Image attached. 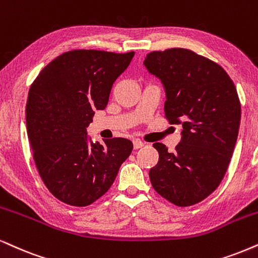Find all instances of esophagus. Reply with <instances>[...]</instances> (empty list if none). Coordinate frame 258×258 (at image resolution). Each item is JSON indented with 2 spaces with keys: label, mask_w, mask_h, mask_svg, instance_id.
<instances>
[{
  "label": "esophagus",
  "mask_w": 258,
  "mask_h": 258,
  "mask_svg": "<svg viewBox=\"0 0 258 258\" xmlns=\"http://www.w3.org/2000/svg\"><path fill=\"white\" fill-rule=\"evenodd\" d=\"M143 146H144V143H143L142 140H139V139L133 140V148L135 149H140V148H143Z\"/></svg>",
  "instance_id": "34e87169"
}]
</instances>
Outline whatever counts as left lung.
<instances>
[{
    "label": "left lung",
    "mask_w": 258,
    "mask_h": 258,
    "mask_svg": "<svg viewBox=\"0 0 258 258\" xmlns=\"http://www.w3.org/2000/svg\"><path fill=\"white\" fill-rule=\"evenodd\" d=\"M144 65L164 87L165 118L182 127L174 152L153 144L159 158L150 181L171 204L191 206L216 190L229 167L240 123L236 87L220 65L187 48L150 52Z\"/></svg>",
    "instance_id": "1"
}]
</instances>
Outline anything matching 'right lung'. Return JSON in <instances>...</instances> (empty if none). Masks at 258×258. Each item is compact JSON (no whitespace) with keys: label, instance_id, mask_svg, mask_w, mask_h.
Returning <instances> with one entry per match:
<instances>
[{"label":"right lung","instance_id":"1","mask_svg":"<svg viewBox=\"0 0 258 258\" xmlns=\"http://www.w3.org/2000/svg\"><path fill=\"white\" fill-rule=\"evenodd\" d=\"M135 52L73 50L40 71L29 88L26 125L42 182L64 204L84 207L113 184L133 144L125 138L93 143L87 127L105 109L115 80Z\"/></svg>","mask_w":258,"mask_h":258}]
</instances>
